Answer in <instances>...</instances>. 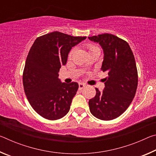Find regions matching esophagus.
<instances>
[{
	"mask_svg": "<svg viewBox=\"0 0 156 156\" xmlns=\"http://www.w3.org/2000/svg\"><path fill=\"white\" fill-rule=\"evenodd\" d=\"M85 86H86L85 84L83 83H79L78 84V89H80V90H81V89H83Z\"/></svg>",
	"mask_w": 156,
	"mask_h": 156,
	"instance_id": "1",
	"label": "esophagus"
}]
</instances>
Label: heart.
Wrapping results in <instances>:
<instances>
[{
  "mask_svg": "<svg viewBox=\"0 0 156 156\" xmlns=\"http://www.w3.org/2000/svg\"><path fill=\"white\" fill-rule=\"evenodd\" d=\"M85 47L88 49L89 54V53H91V52H94V51H100V49L97 46L94 45V44H89V43L86 44ZM73 51H74V49H73L71 50L69 54V58H71V57H72V54H73Z\"/></svg>",
  "mask_w": 156,
  "mask_h": 156,
  "instance_id": "b5f03b06",
  "label": "heart"
}]
</instances>
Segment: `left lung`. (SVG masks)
<instances>
[{
    "label": "left lung",
    "instance_id": "left-lung-1",
    "mask_svg": "<svg viewBox=\"0 0 156 156\" xmlns=\"http://www.w3.org/2000/svg\"><path fill=\"white\" fill-rule=\"evenodd\" d=\"M103 49L101 70L107 72L105 88L89 100L91 114L102 120H111L125 112L135 96L138 87V71L135 58L125 41L110 34L88 37Z\"/></svg>",
    "mask_w": 156,
    "mask_h": 156
}]
</instances>
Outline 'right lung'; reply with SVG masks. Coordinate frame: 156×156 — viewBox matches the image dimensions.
Instances as JSON below:
<instances>
[{
  "label": "right lung",
  "instance_id": "obj_1",
  "mask_svg": "<svg viewBox=\"0 0 156 156\" xmlns=\"http://www.w3.org/2000/svg\"><path fill=\"white\" fill-rule=\"evenodd\" d=\"M86 38L54 31L37 38L31 46L23 71V87L31 106L44 118L58 120L69 111L78 84L61 83L58 72L72 47Z\"/></svg>",
  "mask_w": 156,
  "mask_h": 156
}]
</instances>
